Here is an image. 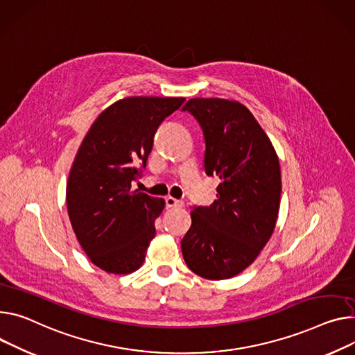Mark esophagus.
I'll use <instances>...</instances> for the list:
<instances>
[{
  "label": "esophagus",
  "mask_w": 355,
  "mask_h": 355,
  "mask_svg": "<svg viewBox=\"0 0 355 355\" xmlns=\"http://www.w3.org/2000/svg\"><path fill=\"white\" fill-rule=\"evenodd\" d=\"M183 206V202L182 200H178V199H175V198H172V196H168L166 198V207H169V209H178V207H182Z\"/></svg>",
  "instance_id": "1"
}]
</instances>
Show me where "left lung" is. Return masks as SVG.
<instances>
[{
  "label": "left lung",
  "instance_id": "obj_1",
  "mask_svg": "<svg viewBox=\"0 0 355 355\" xmlns=\"http://www.w3.org/2000/svg\"><path fill=\"white\" fill-rule=\"evenodd\" d=\"M183 111L203 129L207 176L220 179L217 200L190 211L183 259L203 279H232L257 259L275 232L282 195L279 157L253 114L237 101L193 98Z\"/></svg>",
  "mask_w": 355,
  "mask_h": 355
}]
</instances>
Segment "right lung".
Here are the masks:
<instances>
[{"label":"right lung","instance_id":"right-lung-1","mask_svg":"<svg viewBox=\"0 0 355 355\" xmlns=\"http://www.w3.org/2000/svg\"><path fill=\"white\" fill-rule=\"evenodd\" d=\"M184 98L129 96L95 119L73 159L67 207L89 260L106 272L138 270L156 234L165 200L132 190L153 146V136Z\"/></svg>","mask_w":355,"mask_h":355}]
</instances>
